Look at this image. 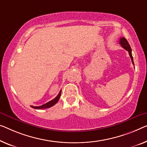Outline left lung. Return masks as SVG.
Masks as SVG:
<instances>
[{
  "mask_svg": "<svg viewBox=\"0 0 147 147\" xmlns=\"http://www.w3.org/2000/svg\"><path fill=\"white\" fill-rule=\"evenodd\" d=\"M119 43L121 44V47L124 48L125 49L127 50L129 52V56L131 59V61H132L133 64L134 65V63H133V58L132 56V53H131V48L130 47L128 41H127V39L125 38H121L119 39Z\"/></svg>",
  "mask_w": 147,
  "mask_h": 147,
  "instance_id": "left-lung-1",
  "label": "left lung"
}]
</instances>
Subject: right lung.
<instances>
[{
  "label": "right lung",
  "instance_id": "right-lung-1",
  "mask_svg": "<svg viewBox=\"0 0 147 147\" xmlns=\"http://www.w3.org/2000/svg\"><path fill=\"white\" fill-rule=\"evenodd\" d=\"M61 94V90L59 92V94L56 96L55 98H54L53 100H51V101H49V102L46 103V104H45L41 105V106H31V107H32V108L38 109H46V108H51V107H52L53 106H54L55 104H57V103L58 102L59 100V98H60Z\"/></svg>",
  "mask_w": 147,
  "mask_h": 147
}]
</instances>
